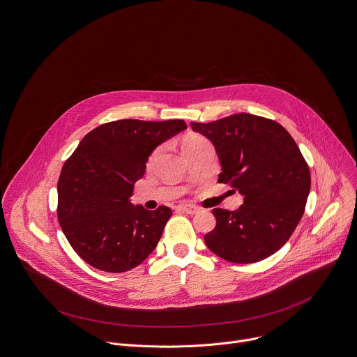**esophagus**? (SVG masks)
Masks as SVG:
<instances>
[{
  "label": "esophagus",
  "mask_w": 357,
  "mask_h": 357,
  "mask_svg": "<svg viewBox=\"0 0 357 357\" xmlns=\"http://www.w3.org/2000/svg\"><path fill=\"white\" fill-rule=\"evenodd\" d=\"M177 210L181 213H187V214H195L197 211H199V208H197L195 206H191V204H178Z\"/></svg>",
  "instance_id": "esophagus-1"
}]
</instances>
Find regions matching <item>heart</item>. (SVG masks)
<instances>
[{"label":"heart","mask_w":357,"mask_h":357,"mask_svg":"<svg viewBox=\"0 0 357 357\" xmlns=\"http://www.w3.org/2000/svg\"><path fill=\"white\" fill-rule=\"evenodd\" d=\"M204 142H207L204 137L199 136V135H188L187 137H184L183 143H181V149L183 151H188V150H192L195 147H199L200 144H203ZM155 155V154H154Z\"/></svg>","instance_id":"b5f03b06"}]
</instances>
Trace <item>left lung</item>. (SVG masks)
Listing matches in <instances>:
<instances>
[{"mask_svg":"<svg viewBox=\"0 0 357 357\" xmlns=\"http://www.w3.org/2000/svg\"><path fill=\"white\" fill-rule=\"evenodd\" d=\"M215 147L221 173L244 203L238 210L214 208L215 228L207 247L235 262H258L285 245L301 221L310 191V173L292 136L269 119L236 113L210 123L191 122Z\"/></svg>","mask_w":357,"mask_h":357,"instance_id":"1","label":"left lung"}]
</instances>
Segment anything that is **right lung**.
<instances>
[{
	"label": "right lung",
	"instance_id": "right-lung-1",
	"mask_svg": "<svg viewBox=\"0 0 357 357\" xmlns=\"http://www.w3.org/2000/svg\"><path fill=\"white\" fill-rule=\"evenodd\" d=\"M184 121L123 119L89 132L58 181V220L75 252L105 272L140 265L160 241L172 210L133 206L135 183L153 150L185 130Z\"/></svg>",
	"mask_w": 357,
	"mask_h": 357
}]
</instances>
